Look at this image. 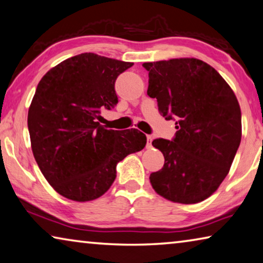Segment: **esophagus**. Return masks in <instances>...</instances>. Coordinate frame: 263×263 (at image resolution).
<instances>
[{"label":"esophagus","mask_w":263,"mask_h":263,"mask_svg":"<svg viewBox=\"0 0 263 263\" xmlns=\"http://www.w3.org/2000/svg\"><path fill=\"white\" fill-rule=\"evenodd\" d=\"M152 139H153L152 136H147V145H146L147 148L152 147Z\"/></svg>","instance_id":"obj_1"}]
</instances>
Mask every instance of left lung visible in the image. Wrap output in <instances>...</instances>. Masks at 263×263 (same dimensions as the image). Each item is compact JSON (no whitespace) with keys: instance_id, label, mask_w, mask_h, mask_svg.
Masks as SVG:
<instances>
[{"instance_id":"8db88e82","label":"left lung","mask_w":263,"mask_h":263,"mask_svg":"<svg viewBox=\"0 0 263 263\" xmlns=\"http://www.w3.org/2000/svg\"><path fill=\"white\" fill-rule=\"evenodd\" d=\"M147 95L165 119L176 118V138L156 139L164 167L149 176L153 190L178 203L211 197L229 172L239 148L241 110L232 87L197 58L148 62Z\"/></svg>"}]
</instances>
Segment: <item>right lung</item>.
<instances>
[{"label":"right lung","mask_w":263,"mask_h":263,"mask_svg":"<svg viewBox=\"0 0 263 263\" xmlns=\"http://www.w3.org/2000/svg\"><path fill=\"white\" fill-rule=\"evenodd\" d=\"M131 62L85 52L53 66L37 85L28 111L35 160L57 193L78 202L105 193L116 166L141 151L146 136L131 128L107 130L101 111L118 103L115 82Z\"/></svg>","instance_id":"obj_1"}]
</instances>
